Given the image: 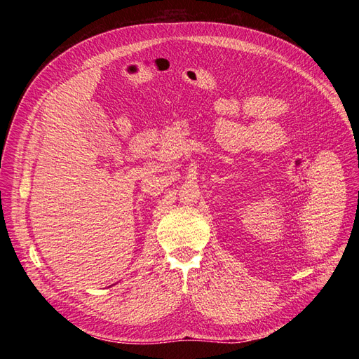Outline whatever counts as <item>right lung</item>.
<instances>
[{"label":"right lung","instance_id":"add662e5","mask_svg":"<svg viewBox=\"0 0 359 359\" xmlns=\"http://www.w3.org/2000/svg\"><path fill=\"white\" fill-rule=\"evenodd\" d=\"M112 286H114V285H112Z\"/></svg>","mask_w":359,"mask_h":359}]
</instances>
